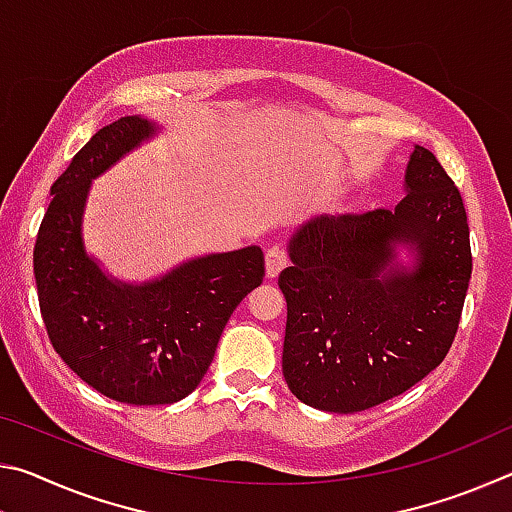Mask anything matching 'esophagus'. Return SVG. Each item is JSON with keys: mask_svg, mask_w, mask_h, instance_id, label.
Masks as SVG:
<instances>
[{"mask_svg": "<svg viewBox=\"0 0 512 512\" xmlns=\"http://www.w3.org/2000/svg\"><path fill=\"white\" fill-rule=\"evenodd\" d=\"M289 264L287 253L280 246H273L266 250V275L268 277H277L284 266Z\"/></svg>", "mask_w": 512, "mask_h": 512, "instance_id": "esophagus-1", "label": "esophagus"}]
</instances>
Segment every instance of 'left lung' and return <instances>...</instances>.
Segmentation results:
<instances>
[{"instance_id": "8db88e82", "label": "left lung", "mask_w": 512, "mask_h": 512, "mask_svg": "<svg viewBox=\"0 0 512 512\" xmlns=\"http://www.w3.org/2000/svg\"><path fill=\"white\" fill-rule=\"evenodd\" d=\"M395 210L320 214L289 239L282 372L314 409L357 413L402 395L447 357L472 275L461 192L415 146ZM412 264L399 259V248Z\"/></svg>"}]
</instances>
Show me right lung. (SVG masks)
Returning <instances> with one entry per match:
<instances>
[{
  "label": "right lung",
  "mask_w": 512,
  "mask_h": 512,
  "mask_svg": "<svg viewBox=\"0 0 512 512\" xmlns=\"http://www.w3.org/2000/svg\"><path fill=\"white\" fill-rule=\"evenodd\" d=\"M155 121L121 117L74 155L54 185L33 248L42 320L54 350L94 391L151 406L201 384L232 311L264 280V253L246 246L178 264L140 284L103 271L85 250L92 180L151 140Z\"/></svg>",
  "instance_id": "right-lung-1"
}]
</instances>
